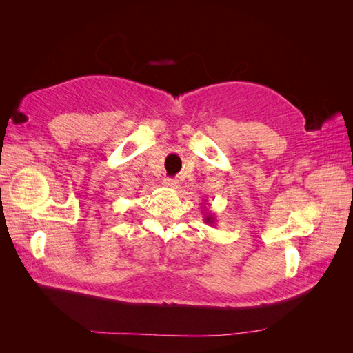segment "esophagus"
<instances>
[{
  "label": "esophagus",
  "mask_w": 353,
  "mask_h": 353,
  "mask_svg": "<svg viewBox=\"0 0 353 353\" xmlns=\"http://www.w3.org/2000/svg\"><path fill=\"white\" fill-rule=\"evenodd\" d=\"M178 181L176 179H174V178H165L163 179V185L166 187V188H176L178 187Z\"/></svg>",
  "instance_id": "obj_1"
}]
</instances>
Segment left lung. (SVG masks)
<instances>
[{
  "label": "left lung",
  "mask_w": 353,
  "mask_h": 353,
  "mask_svg": "<svg viewBox=\"0 0 353 353\" xmlns=\"http://www.w3.org/2000/svg\"><path fill=\"white\" fill-rule=\"evenodd\" d=\"M205 208H201V209H203V212H205V216H203V218H205V222L208 223V225H215V222H216L215 215H213V213H212L209 209H207V210L205 211Z\"/></svg>",
  "instance_id": "left-lung-1"
}]
</instances>
